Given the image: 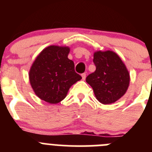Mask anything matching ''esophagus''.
<instances>
[{
  "instance_id": "1",
  "label": "esophagus",
  "mask_w": 152,
  "mask_h": 152,
  "mask_svg": "<svg viewBox=\"0 0 152 152\" xmlns=\"http://www.w3.org/2000/svg\"><path fill=\"white\" fill-rule=\"evenodd\" d=\"M81 77H82V80H85V78H86V74L85 73L81 74Z\"/></svg>"
}]
</instances>
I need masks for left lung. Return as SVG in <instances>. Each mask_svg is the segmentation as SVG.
<instances>
[{
  "label": "left lung",
  "mask_w": 152,
  "mask_h": 152,
  "mask_svg": "<svg viewBox=\"0 0 152 152\" xmlns=\"http://www.w3.org/2000/svg\"><path fill=\"white\" fill-rule=\"evenodd\" d=\"M96 71L86 81L91 86L97 100L103 104L116 102L126 94L129 85V73L121 58L113 51H97L94 54Z\"/></svg>",
  "instance_id": "8db88e82"
}]
</instances>
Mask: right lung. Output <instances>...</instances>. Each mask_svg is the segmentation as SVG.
Here are the masks:
<instances>
[{
    "instance_id": "add662e5",
    "label": "right lung",
    "mask_w": 152,
    "mask_h": 152,
    "mask_svg": "<svg viewBox=\"0 0 152 152\" xmlns=\"http://www.w3.org/2000/svg\"><path fill=\"white\" fill-rule=\"evenodd\" d=\"M70 49L50 45L39 53L29 70L31 87L37 96L56 104L64 100L69 88L82 78L68 58Z\"/></svg>"
}]
</instances>
